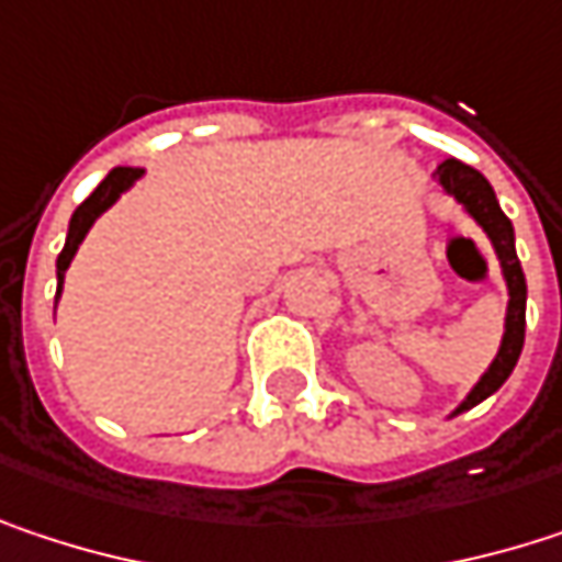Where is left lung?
Masks as SVG:
<instances>
[{
	"mask_svg": "<svg viewBox=\"0 0 562 562\" xmlns=\"http://www.w3.org/2000/svg\"><path fill=\"white\" fill-rule=\"evenodd\" d=\"M436 178H439L442 191L449 198H456L465 207V214L488 234V240H492V247L498 254V263H502V277L507 282V315L502 348H498L495 361L488 364V371L479 378V384L452 409V416H456V413H465L475 403L488 400L510 378V371H514V364L520 358V348H524L527 282H524V270H520V260H517V250H514V227H510V221L505 217V211H502V204H498L495 188L488 184V178L482 171L472 169V166L459 162V159H446L436 169Z\"/></svg>",
	"mask_w": 562,
	"mask_h": 562,
	"instance_id": "left-lung-1",
	"label": "left lung"
}]
</instances>
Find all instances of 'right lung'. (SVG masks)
I'll list each match as a JSON object with an SVG mask.
<instances>
[{"instance_id": "add662e5", "label": "right lung", "mask_w": 562, "mask_h": 562, "mask_svg": "<svg viewBox=\"0 0 562 562\" xmlns=\"http://www.w3.org/2000/svg\"><path fill=\"white\" fill-rule=\"evenodd\" d=\"M143 178V169H113L93 191H90V198L70 214V227H67V240H64V250H60V257H57V295L55 302L60 299V285H64V273H67V267H70V260H74V254H77V247L83 244V237H87V231L93 227V221L103 214V211H110L116 201H120V194L123 191H130L136 181Z\"/></svg>"}]
</instances>
